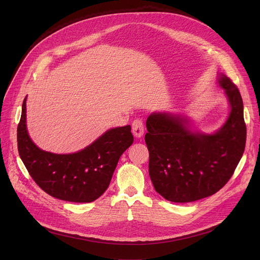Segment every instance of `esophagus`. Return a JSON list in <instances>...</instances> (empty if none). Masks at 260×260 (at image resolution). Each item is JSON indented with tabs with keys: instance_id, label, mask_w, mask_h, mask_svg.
I'll return each instance as SVG.
<instances>
[{
	"instance_id": "obj_1",
	"label": "esophagus",
	"mask_w": 260,
	"mask_h": 260,
	"mask_svg": "<svg viewBox=\"0 0 260 260\" xmlns=\"http://www.w3.org/2000/svg\"><path fill=\"white\" fill-rule=\"evenodd\" d=\"M132 129L134 136L137 138H141L144 134V123L142 119H135L132 123Z\"/></svg>"
}]
</instances>
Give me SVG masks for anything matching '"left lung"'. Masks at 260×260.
Instances as JSON below:
<instances>
[{
    "mask_svg": "<svg viewBox=\"0 0 260 260\" xmlns=\"http://www.w3.org/2000/svg\"><path fill=\"white\" fill-rule=\"evenodd\" d=\"M219 84L229 98L231 113L213 135L192 133L186 119L167 113L147 118L149 176L155 190L170 202L189 203L213 196L229 182L243 156L247 135L243 100L223 74Z\"/></svg>",
    "mask_w": 260,
    "mask_h": 260,
    "instance_id": "1",
    "label": "left lung"
}]
</instances>
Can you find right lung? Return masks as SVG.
<instances>
[{"label":"right lung","mask_w":260,"mask_h":260,"mask_svg":"<svg viewBox=\"0 0 260 260\" xmlns=\"http://www.w3.org/2000/svg\"><path fill=\"white\" fill-rule=\"evenodd\" d=\"M25 101L17 126V148L32 180L61 201L90 203L99 199L108 188L121 154L134 142L131 125L109 129L79 152L54 154L41 150L29 139Z\"/></svg>","instance_id":"1"}]
</instances>
